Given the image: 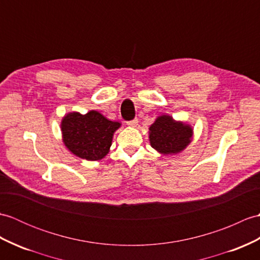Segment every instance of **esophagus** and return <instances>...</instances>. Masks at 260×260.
<instances>
[{"instance_id":"1","label":"esophagus","mask_w":260,"mask_h":260,"mask_svg":"<svg viewBox=\"0 0 260 260\" xmlns=\"http://www.w3.org/2000/svg\"><path fill=\"white\" fill-rule=\"evenodd\" d=\"M126 124H127L128 126H131V127H136L137 124H138V119L137 118H133L132 120H127V122H126Z\"/></svg>"}]
</instances>
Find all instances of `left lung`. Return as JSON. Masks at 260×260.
Segmentation results:
<instances>
[{
	"mask_svg": "<svg viewBox=\"0 0 260 260\" xmlns=\"http://www.w3.org/2000/svg\"><path fill=\"white\" fill-rule=\"evenodd\" d=\"M192 129L188 125L175 122L171 116H159L149 127L152 147L162 154H176L190 143Z\"/></svg>",
	"mask_w": 260,
	"mask_h": 260,
	"instance_id": "8db88e82",
	"label": "left lung"
}]
</instances>
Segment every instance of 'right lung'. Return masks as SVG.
<instances>
[{"instance_id": "add662e5", "label": "right lung", "mask_w": 260, "mask_h": 260, "mask_svg": "<svg viewBox=\"0 0 260 260\" xmlns=\"http://www.w3.org/2000/svg\"><path fill=\"white\" fill-rule=\"evenodd\" d=\"M120 126L96 111L85 115L70 113L62 120L65 146L78 157L87 160L102 159L108 153L113 134Z\"/></svg>"}]
</instances>
